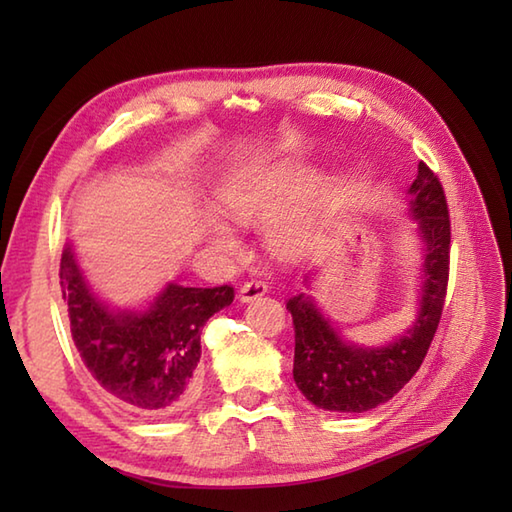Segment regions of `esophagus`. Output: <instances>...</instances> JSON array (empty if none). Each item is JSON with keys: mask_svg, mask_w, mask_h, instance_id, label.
I'll return each instance as SVG.
<instances>
[{"mask_svg": "<svg viewBox=\"0 0 512 512\" xmlns=\"http://www.w3.org/2000/svg\"><path fill=\"white\" fill-rule=\"evenodd\" d=\"M268 292V286H266V281H246V284L239 288V301L242 303H250V301H255V299H259V297H264Z\"/></svg>", "mask_w": 512, "mask_h": 512, "instance_id": "1", "label": "esophagus"}]
</instances>
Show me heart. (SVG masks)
<instances>
[{"label":"heart","instance_id":"heart-1","mask_svg":"<svg viewBox=\"0 0 512 512\" xmlns=\"http://www.w3.org/2000/svg\"><path fill=\"white\" fill-rule=\"evenodd\" d=\"M303 178V165L292 158H281L262 165L246 167L228 178L217 198L226 217L235 224H257L274 208L276 202L296 186ZM299 184V183H298ZM300 185V184H299ZM297 187V186H296ZM298 188V187H297ZM323 198V184L319 180H303L296 195L288 205L280 207L266 220V235L270 244L277 248L295 246L317 213ZM206 239L220 253L233 255L239 250V242L233 228L220 217H209L206 222Z\"/></svg>","mask_w":512,"mask_h":512}]
</instances>
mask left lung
Instances as JSON below:
<instances>
[{"label": "left lung", "mask_w": 512, "mask_h": 512, "mask_svg": "<svg viewBox=\"0 0 512 512\" xmlns=\"http://www.w3.org/2000/svg\"><path fill=\"white\" fill-rule=\"evenodd\" d=\"M409 213L422 242V277L416 321L405 334L380 347L356 345L343 339L306 292L286 303L295 325L292 376L319 409L363 413L383 405L409 383L427 356L447 295L451 222L442 184L424 162L409 187Z\"/></svg>", "instance_id": "left-lung-1"}]
</instances>
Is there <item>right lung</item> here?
<instances>
[{"mask_svg": "<svg viewBox=\"0 0 512 512\" xmlns=\"http://www.w3.org/2000/svg\"><path fill=\"white\" fill-rule=\"evenodd\" d=\"M59 277L76 350L107 396L140 416L191 405L198 394L202 328L231 306V286L167 284L147 308H112L88 284L72 244L63 248Z\"/></svg>", "mask_w": 512, "mask_h": 512, "instance_id": "1", "label": "right lung"}]
</instances>
